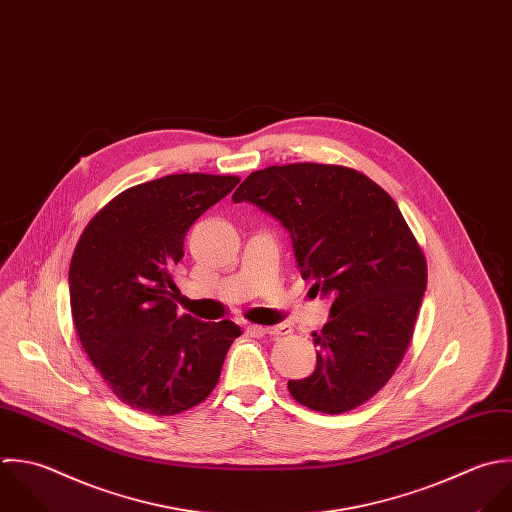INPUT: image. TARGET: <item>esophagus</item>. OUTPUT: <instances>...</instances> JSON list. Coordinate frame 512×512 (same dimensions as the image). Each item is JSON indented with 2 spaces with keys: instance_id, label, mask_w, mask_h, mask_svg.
<instances>
[{
  "instance_id": "obj_1",
  "label": "esophagus",
  "mask_w": 512,
  "mask_h": 512,
  "mask_svg": "<svg viewBox=\"0 0 512 512\" xmlns=\"http://www.w3.org/2000/svg\"><path fill=\"white\" fill-rule=\"evenodd\" d=\"M251 331H257L261 335H269V337H281V335H289L291 327L287 325H275V327H259V325H251Z\"/></svg>"
}]
</instances>
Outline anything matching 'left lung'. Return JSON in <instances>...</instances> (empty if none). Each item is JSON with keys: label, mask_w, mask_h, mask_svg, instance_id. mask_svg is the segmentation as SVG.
<instances>
[{"label": "left lung", "mask_w": 512, "mask_h": 512, "mask_svg": "<svg viewBox=\"0 0 512 512\" xmlns=\"http://www.w3.org/2000/svg\"><path fill=\"white\" fill-rule=\"evenodd\" d=\"M283 223L315 295H333L313 333L317 369L289 381L291 397L339 415L377 395L401 365L427 289V259L393 197L357 169L271 165L233 193Z\"/></svg>", "instance_id": "8db88e82"}]
</instances>
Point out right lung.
<instances>
[{"instance_id": "1", "label": "right lung", "mask_w": 512, "mask_h": 512, "mask_svg": "<svg viewBox=\"0 0 512 512\" xmlns=\"http://www.w3.org/2000/svg\"><path fill=\"white\" fill-rule=\"evenodd\" d=\"M239 177L177 173L125 189L83 229L69 301L83 351L127 407L169 417L205 401L241 327L177 313L171 271L189 227Z\"/></svg>"}]
</instances>
